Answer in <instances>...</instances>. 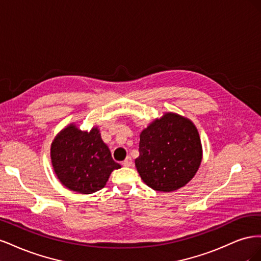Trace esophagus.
Returning <instances> with one entry per match:
<instances>
[{
  "mask_svg": "<svg viewBox=\"0 0 261 261\" xmlns=\"http://www.w3.org/2000/svg\"><path fill=\"white\" fill-rule=\"evenodd\" d=\"M123 165H124V167H130V165L133 164V160H132V158L130 156H127V158H126V159L123 161V163H122Z\"/></svg>",
  "mask_w": 261,
  "mask_h": 261,
  "instance_id": "34e87169",
  "label": "esophagus"
}]
</instances>
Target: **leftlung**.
Here are the masks:
<instances>
[{
  "mask_svg": "<svg viewBox=\"0 0 261 261\" xmlns=\"http://www.w3.org/2000/svg\"><path fill=\"white\" fill-rule=\"evenodd\" d=\"M201 159L198 130L187 117L164 113L140 133L135 165L144 183L154 191L169 193L185 186Z\"/></svg>",
  "mask_w": 261,
  "mask_h": 261,
  "instance_id": "obj_1",
  "label": "left lung"
}]
</instances>
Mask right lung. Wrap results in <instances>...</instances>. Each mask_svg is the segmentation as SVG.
I'll use <instances>...</instances> for the list:
<instances>
[{
  "label": "right lung",
  "mask_w": 261,
  "mask_h": 261,
  "mask_svg": "<svg viewBox=\"0 0 261 261\" xmlns=\"http://www.w3.org/2000/svg\"><path fill=\"white\" fill-rule=\"evenodd\" d=\"M51 161L61 183L81 194L100 191L112 171L121 168L112 159L98 127L83 132L74 124L62 129L52 141Z\"/></svg>",
  "instance_id": "right-lung-1"
}]
</instances>
